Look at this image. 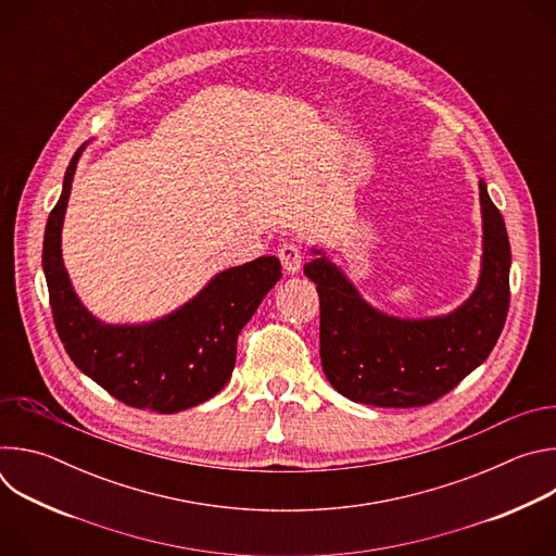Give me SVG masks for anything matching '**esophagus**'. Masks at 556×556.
Listing matches in <instances>:
<instances>
[{"label":"esophagus","instance_id":"34e87169","mask_svg":"<svg viewBox=\"0 0 556 556\" xmlns=\"http://www.w3.org/2000/svg\"><path fill=\"white\" fill-rule=\"evenodd\" d=\"M279 260H281V266L286 270V275H296L301 270V264H303V253L301 249L294 244V242H286L281 249H279Z\"/></svg>","mask_w":556,"mask_h":556}]
</instances>
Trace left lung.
Instances as JSON below:
<instances>
[{
  "instance_id": "1",
  "label": "left lung",
  "mask_w": 556,
  "mask_h": 556,
  "mask_svg": "<svg viewBox=\"0 0 556 556\" xmlns=\"http://www.w3.org/2000/svg\"><path fill=\"white\" fill-rule=\"evenodd\" d=\"M482 270L448 314L401 319L367 303L348 275L309 249L303 266L321 303V365L345 399L374 407H422L451 391L493 352L510 303V244L502 213L480 180Z\"/></svg>"
}]
</instances>
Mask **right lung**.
<instances>
[{
  "mask_svg": "<svg viewBox=\"0 0 556 556\" xmlns=\"http://www.w3.org/2000/svg\"><path fill=\"white\" fill-rule=\"evenodd\" d=\"M88 144V142H86ZM84 147L72 155L43 235V275L59 339L72 363L116 401L178 414L228 382L237 337L281 277L277 257L217 273L193 299L149 324H103L74 292L61 255L63 217Z\"/></svg>",
  "mask_w": 556,
  "mask_h": 556,
  "instance_id": "1",
  "label": "right lung"
}]
</instances>
